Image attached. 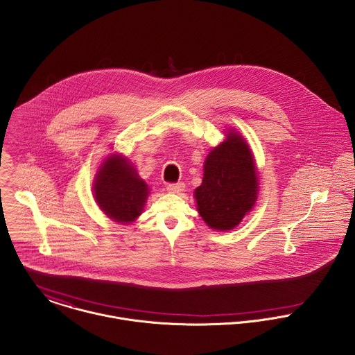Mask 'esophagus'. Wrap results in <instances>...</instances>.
<instances>
[{
	"label": "esophagus",
	"mask_w": 355,
	"mask_h": 355,
	"mask_svg": "<svg viewBox=\"0 0 355 355\" xmlns=\"http://www.w3.org/2000/svg\"><path fill=\"white\" fill-rule=\"evenodd\" d=\"M166 190L171 194H180L184 190V184L183 183H171L166 186Z\"/></svg>",
	"instance_id": "esophagus-1"
}]
</instances>
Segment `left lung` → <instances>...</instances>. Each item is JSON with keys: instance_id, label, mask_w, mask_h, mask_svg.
I'll use <instances>...</instances> for the list:
<instances>
[{"instance_id": "left-lung-1", "label": "left lung", "mask_w": 355, "mask_h": 355, "mask_svg": "<svg viewBox=\"0 0 355 355\" xmlns=\"http://www.w3.org/2000/svg\"><path fill=\"white\" fill-rule=\"evenodd\" d=\"M203 164L202 184L194 197L203 221L213 230L230 231L253 209L258 176L252 150L242 135L230 131Z\"/></svg>"}]
</instances>
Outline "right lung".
<instances>
[{
    "label": "right lung",
    "mask_w": 355,
    "mask_h": 355,
    "mask_svg": "<svg viewBox=\"0 0 355 355\" xmlns=\"http://www.w3.org/2000/svg\"><path fill=\"white\" fill-rule=\"evenodd\" d=\"M94 198L113 221L128 224L141 216L150 194L145 180L121 154L107 157L96 175Z\"/></svg>",
    "instance_id": "1"
}]
</instances>
